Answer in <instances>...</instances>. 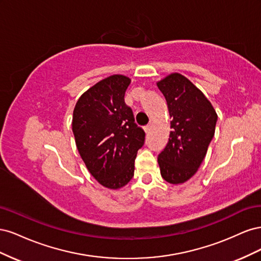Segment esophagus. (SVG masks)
<instances>
[{
    "mask_svg": "<svg viewBox=\"0 0 261 261\" xmlns=\"http://www.w3.org/2000/svg\"><path fill=\"white\" fill-rule=\"evenodd\" d=\"M150 128H151V126H150V124H149V125H146L145 127H144V129H145V132H146L147 134L150 132Z\"/></svg>",
    "mask_w": 261,
    "mask_h": 261,
    "instance_id": "esophagus-1",
    "label": "esophagus"
}]
</instances>
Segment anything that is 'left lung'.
<instances>
[{
  "mask_svg": "<svg viewBox=\"0 0 261 261\" xmlns=\"http://www.w3.org/2000/svg\"><path fill=\"white\" fill-rule=\"evenodd\" d=\"M167 100L171 132L158 154L162 177L171 184L191 178L206 156L218 115L210 101L183 75L174 73L156 84Z\"/></svg>",
  "mask_w": 261,
  "mask_h": 261,
  "instance_id": "left-lung-1",
  "label": "left lung"
}]
</instances>
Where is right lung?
Masks as SVG:
<instances>
[{"label": "right lung", "instance_id": "obj_1", "mask_svg": "<svg viewBox=\"0 0 261 261\" xmlns=\"http://www.w3.org/2000/svg\"><path fill=\"white\" fill-rule=\"evenodd\" d=\"M128 77L113 75L87 90L73 113L78 151L91 175L101 185L117 189L134 176V163L145 144V132L125 103Z\"/></svg>", "mask_w": 261, "mask_h": 261}]
</instances>
